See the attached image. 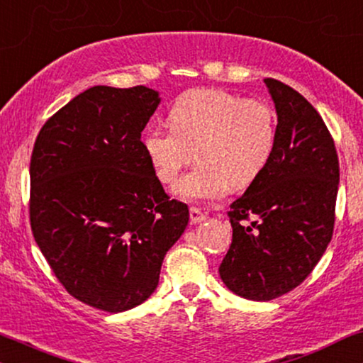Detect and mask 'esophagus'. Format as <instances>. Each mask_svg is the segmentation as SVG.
<instances>
[{
    "label": "esophagus",
    "mask_w": 363,
    "mask_h": 363,
    "mask_svg": "<svg viewBox=\"0 0 363 363\" xmlns=\"http://www.w3.org/2000/svg\"><path fill=\"white\" fill-rule=\"evenodd\" d=\"M189 216H191L192 224H201V222H204L207 219V216L204 214V212H202L201 209H197V207H191Z\"/></svg>",
    "instance_id": "esophagus-1"
}]
</instances>
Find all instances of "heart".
<instances>
[{"label":"heart","mask_w":363,"mask_h":363,"mask_svg":"<svg viewBox=\"0 0 363 363\" xmlns=\"http://www.w3.org/2000/svg\"><path fill=\"white\" fill-rule=\"evenodd\" d=\"M171 128H149L141 146L164 184H171L189 164L174 194L184 201H217L257 179L275 147V114L262 99L240 98L222 89L197 88L182 93L169 109Z\"/></svg>","instance_id":"obj_1"}]
</instances>
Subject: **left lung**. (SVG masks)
<instances>
[{
	"instance_id": "8db88e82",
	"label": "left lung",
	"mask_w": 363,
	"mask_h": 363,
	"mask_svg": "<svg viewBox=\"0 0 363 363\" xmlns=\"http://www.w3.org/2000/svg\"><path fill=\"white\" fill-rule=\"evenodd\" d=\"M277 113L275 147L262 174L230 204L232 244L219 267L230 292L265 302L306 280L335 220L339 157L315 108L291 86L264 79ZM255 221L244 225L242 220Z\"/></svg>"
}]
</instances>
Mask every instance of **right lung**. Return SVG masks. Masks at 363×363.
Here are the masks:
<instances>
[{"mask_svg": "<svg viewBox=\"0 0 363 363\" xmlns=\"http://www.w3.org/2000/svg\"><path fill=\"white\" fill-rule=\"evenodd\" d=\"M159 103L146 86H93L46 121L33 149V235L66 291L99 311L147 301L189 222L141 146Z\"/></svg>", "mask_w": 363, "mask_h": 363, "instance_id": "add662e5", "label": "right lung"}]
</instances>
